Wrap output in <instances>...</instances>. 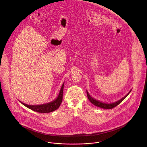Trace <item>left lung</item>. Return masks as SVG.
I'll use <instances>...</instances> for the list:
<instances>
[{
	"mask_svg": "<svg viewBox=\"0 0 147 147\" xmlns=\"http://www.w3.org/2000/svg\"><path fill=\"white\" fill-rule=\"evenodd\" d=\"M131 90H132V89L129 91V92L126 95H125L123 98H121L120 100H119L115 102H113V103H105L104 102H101L99 100H98L91 97V96L89 95V94L88 93V91H86V93H87V96H88V99L89 100V101L91 102L93 105H95L98 107L102 108V109H111L112 108H113V107H116V106L119 105L129 95V94L131 92Z\"/></svg>",
	"mask_w": 147,
	"mask_h": 147,
	"instance_id": "left-lung-1",
	"label": "left lung"
}]
</instances>
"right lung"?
I'll use <instances>...</instances> for the list:
<instances>
[{"instance_id": "right-lung-1", "label": "right lung", "mask_w": 147, "mask_h": 147, "mask_svg": "<svg viewBox=\"0 0 147 147\" xmlns=\"http://www.w3.org/2000/svg\"><path fill=\"white\" fill-rule=\"evenodd\" d=\"M64 84V83H63V84H62V86L61 88L57 98H56V99H55L53 101L49 102V103L41 104V105H28L21 102L19 100V101L21 102L22 105L26 106V107L36 112H40V113H49V112L54 111L59 108V106L62 103V101L63 100Z\"/></svg>"}]
</instances>
